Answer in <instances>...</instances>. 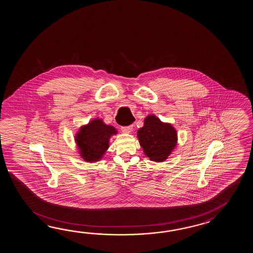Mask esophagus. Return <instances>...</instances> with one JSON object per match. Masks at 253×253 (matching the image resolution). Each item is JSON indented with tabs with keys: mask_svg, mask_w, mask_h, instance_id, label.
<instances>
[{
	"mask_svg": "<svg viewBox=\"0 0 253 253\" xmlns=\"http://www.w3.org/2000/svg\"><path fill=\"white\" fill-rule=\"evenodd\" d=\"M122 132L125 133V134H130L131 132H132V130H133V126H123L122 128Z\"/></svg>",
	"mask_w": 253,
	"mask_h": 253,
	"instance_id": "obj_1",
	"label": "esophagus"
}]
</instances>
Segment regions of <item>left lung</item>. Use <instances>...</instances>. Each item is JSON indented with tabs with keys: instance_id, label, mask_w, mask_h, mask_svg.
Here are the masks:
<instances>
[{
	"instance_id": "1",
	"label": "left lung",
	"mask_w": 253,
	"mask_h": 253,
	"mask_svg": "<svg viewBox=\"0 0 253 253\" xmlns=\"http://www.w3.org/2000/svg\"><path fill=\"white\" fill-rule=\"evenodd\" d=\"M137 139L145 156L151 161L164 162L177 146V131L171 123L163 122L156 115L146 116Z\"/></svg>"
}]
</instances>
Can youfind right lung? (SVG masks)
I'll list each match as a JSON object with an SVG mask.
<instances>
[{
    "instance_id": "obj_1",
    "label": "right lung",
    "mask_w": 253,
    "mask_h": 253,
    "mask_svg": "<svg viewBox=\"0 0 253 253\" xmlns=\"http://www.w3.org/2000/svg\"><path fill=\"white\" fill-rule=\"evenodd\" d=\"M119 131L113 126L107 125L102 119H92L82 125L74 136L80 156L86 163L102 160L109 147V140Z\"/></svg>"
}]
</instances>
